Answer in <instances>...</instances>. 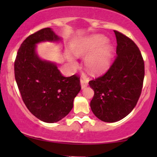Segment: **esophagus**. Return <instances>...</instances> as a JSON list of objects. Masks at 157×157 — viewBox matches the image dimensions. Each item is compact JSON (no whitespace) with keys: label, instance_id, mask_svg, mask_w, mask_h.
<instances>
[{"label":"esophagus","instance_id":"34e87169","mask_svg":"<svg viewBox=\"0 0 157 157\" xmlns=\"http://www.w3.org/2000/svg\"><path fill=\"white\" fill-rule=\"evenodd\" d=\"M88 82H89V80H88L87 78L86 77H82L81 79V86L82 89H84L85 87H86L88 86Z\"/></svg>","mask_w":157,"mask_h":157}]
</instances>
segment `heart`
<instances>
[{"label":"heart","mask_w":157,"mask_h":157,"mask_svg":"<svg viewBox=\"0 0 157 157\" xmlns=\"http://www.w3.org/2000/svg\"><path fill=\"white\" fill-rule=\"evenodd\" d=\"M107 39L101 35L86 38L75 47L74 52L77 56H84L94 50L86 59L87 69L94 74H101L110 67L112 59L113 48L110 45L105 44Z\"/></svg>","instance_id":"obj_1"}]
</instances>
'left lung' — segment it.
<instances>
[{"label": "left lung", "mask_w": 157, "mask_h": 157, "mask_svg": "<svg viewBox=\"0 0 157 157\" xmlns=\"http://www.w3.org/2000/svg\"><path fill=\"white\" fill-rule=\"evenodd\" d=\"M113 31L117 56L103 76L89 82L94 91L90 106L105 122L118 121L129 114L140 97L144 78V61L138 46L123 33Z\"/></svg>", "instance_id": "left-lung-1"}]
</instances>
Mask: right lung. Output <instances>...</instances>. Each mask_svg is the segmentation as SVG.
Instances as JSON below:
<instances>
[{
  "label": "right lung",
  "mask_w": 157,
  "mask_h": 157,
  "mask_svg": "<svg viewBox=\"0 0 157 157\" xmlns=\"http://www.w3.org/2000/svg\"><path fill=\"white\" fill-rule=\"evenodd\" d=\"M58 40L50 28L40 29L23 40L14 62L15 78L23 102L32 114L47 123L57 122L68 114L81 89L76 74L63 76L56 64L36 54V44Z\"/></svg>",
  "instance_id": "right-lung-1"
}]
</instances>
